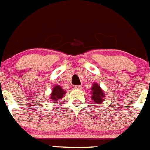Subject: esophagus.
Instances as JSON below:
<instances>
[{"label":"esophagus","mask_w":150,"mask_h":150,"mask_svg":"<svg viewBox=\"0 0 150 150\" xmlns=\"http://www.w3.org/2000/svg\"><path fill=\"white\" fill-rule=\"evenodd\" d=\"M81 86L80 85H75V86H73V88L75 89V90H81Z\"/></svg>","instance_id":"esophagus-1"}]
</instances>
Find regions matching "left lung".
<instances>
[{
	"label": "left lung",
	"instance_id": "8db88e82",
	"mask_svg": "<svg viewBox=\"0 0 150 150\" xmlns=\"http://www.w3.org/2000/svg\"><path fill=\"white\" fill-rule=\"evenodd\" d=\"M93 91H92V100H93L97 104H101L103 101L104 98V93L102 91V90L101 89L100 86L98 84V83H94L91 89Z\"/></svg>",
	"mask_w": 150,
	"mask_h": 150
}]
</instances>
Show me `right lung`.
<instances>
[{"mask_svg":"<svg viewBox=\"0 0 150 150\" xmlns=\"http://www.w3.org/2000/svg\"><path fill=\"white\" fill-rule=\"evenodd\" d=\"M66 92L63 91V90L62 89L61 87L57 85L53 88V90H52V93L51 95V98L50 100L52 101H57L60 98H63V94H65Z\"/></svg>","mask_w":150,"mask_h":150,"instance_id":"right-lung-1","label":"right lung"}]
</instances>
